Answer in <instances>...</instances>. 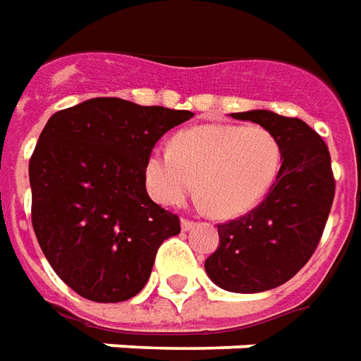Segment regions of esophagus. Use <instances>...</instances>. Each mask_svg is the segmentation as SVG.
Wrapping results in <instances>:
<instances>
[{
  "label": "esophagus",
  "instance_id": "1",
  "mask_svg": "<svg viewBox=\"0 0 361 361\" xmlns=\"http://www.w3.org/2000/svg\"><path fill=\"white\" fill-rule=\"evenodd\" d=\"M195 226L193 221H189V219H181V231H191Z\"/></svg>",
  "mask_w": 361,
  "mask_h": 361
}]
</instances>
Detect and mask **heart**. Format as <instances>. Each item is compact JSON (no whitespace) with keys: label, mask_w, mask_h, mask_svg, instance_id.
<instances>
[{"label":"heart","mask_w":361,"mask_h":361,"mask_svg":"<svg viewBox=\"0 0 361 361\" xmlns=\"http://www.w3.org/2000/svg\"><path fill=\"white\" fill-rule=\"evenodd\" d=\"M279 168L281 146L268 128L201 125L178 133L170 150L150 152L145 180L160 205H180L197 188L211 215L234 219L266 197Z\"/></svg>","instance_id":"obj_1"}]
</instances>
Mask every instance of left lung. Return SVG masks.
Listing matches in <instances>:
<instances>
[{"label": "left lung", "mask_w": 361, "mask_h": 361, "mask_svg": "<svg viewBox=\"0 0 361 361\" xmlns=\"http://www.w3.org/2000/svg\"><path fill=\"white\" fill-rule=\"evenodd\" d=\"M233 117L271 130L283 162L258 207L216 226L219 248L205 259V271L221 289L259 293L289 281L317 250L336 181L329 146L305 121L266 109Z\"/></svg>", "instance_id": "obj_1"}]
</instances>
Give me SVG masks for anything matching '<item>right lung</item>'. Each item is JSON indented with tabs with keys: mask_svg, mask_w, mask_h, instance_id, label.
<instances>
[{
	"mask_svg": "<svg viewBox=\"0 0 361 361\" xmlns=\"http://www.w3.org/2000/svg\"><path fill=\"white\" fill-rule=\"evenodd\" d=\"M191 111L95 97L54 113L29 162L32 228L56 276L95 303L146 286L180 219L146 193L145 164Z\"/></svg>",
	"mask_w": 361,
	"mask_h": 361,
	"instance_id": "add662e5",
	"label": "right lung"
}]
</instances>
